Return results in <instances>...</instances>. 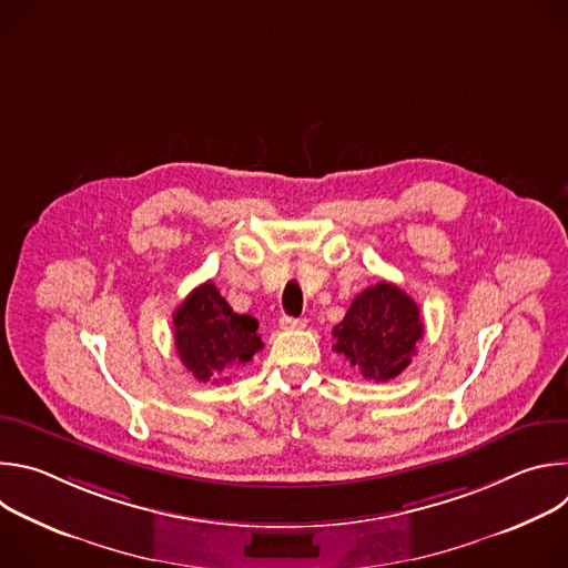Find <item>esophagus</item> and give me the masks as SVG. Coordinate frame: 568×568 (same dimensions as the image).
<instances>
[{"label": "esophagus", "instance_id": "34e87169", "mask_svg": "<svg viewBox=\"0 0 568 568\" xmlns=\"http://www.w3.org/2000/svg\"><path fill=\"white\" fill-rule=\"evenodd\" d=\"M307 326V318H294V316H283L281 318V328L283 331H301Z\"/></svg>", "mask_w": 568, "mask_h": 568}]
</instances>
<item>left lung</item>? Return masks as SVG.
Instances as JSON below:
<instances>
[{"label": "left lung", "instance_id": "left-lung-1", "mask_svg": "<svg viewBox=\"0 0 568 568\" xmlns=\"http://www.w3.org/2000/svg\"><path fill=\"white\" fill-rule=\"evenodd\" d=\"M423 333L416 301L386 281L357 294L333 331L335 353L373 382H388L407 368Z\"/></svg>", "mask_w": 568, "mask_h": 568}]
</instances>
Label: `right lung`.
Instances as JSON below:
<instances>
[{
  "mask_svg": "<svg viewBox=\"0 0 568 568\" xmlns=\"http://www.w3.org/2000/svg\"><path fill=\"white\" fill-rule=\"evenodd\" d=\"M173 323L180 359L200 382H215L229 366L247 364L263 348L258 321L235 314L211 281L186 296Z\"/></svg>",
  "mask_w": 568,
  "mask_h": 568,
  "instance_id": "obj_1",
  "label": "right lung"
}]
</instances>
